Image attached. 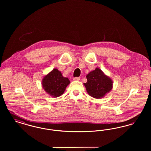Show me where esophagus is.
<instances>
[{"label": "esophagus", "mask_w": 151, "mask_h": 151, "mask_svg": "<svg viewBox=\"0 0 151 151\" xmlns=\"http://www.w3.org/2000/svg\"><path fill=\"white\" fill-rule=\"evenodd\" d=\"M79 80H80V78H74L73 79V81H79Z\"/></svg>", "instance_id": "1"}]
</instances>
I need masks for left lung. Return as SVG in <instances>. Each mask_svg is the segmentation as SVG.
<instances>
[{
    "mask_svg": "<svg viewBox=\"0 0 151 151\" xmlns=\"http://www.w3.org/2000/svg\"><path fill=\"white\" fill-rule=\"evenodd\" d=\"M87 82L84 83L88 94L96 99L103 98L113 88L112 79L105 75L99 68L86 75Z\"/></svg>",
    "mask_w": 151,
    "mask_h": 151,
    "instance_id": "left-lung-1",
    "label": "left lung"
}]
</instances>
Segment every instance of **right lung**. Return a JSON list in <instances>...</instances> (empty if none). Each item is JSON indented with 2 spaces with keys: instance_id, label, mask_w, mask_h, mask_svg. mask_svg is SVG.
<instances>
[{
  "instance_id": "1",
  "label": "right lung",
  "mask_w": 151,
  "mask_h": 151,
  "mask_svg": "<svg viewBox=\"0 0 151 151\" xmlns=\"http://www.w3.org/2000/svg\"><path fill=\"white\" fill-rule=\"evenodd\" d=\"M70 83L68 78L63 77L57 68L43 76L42 86L45 91L52 97H58L65 92L66 87Z\"/></svg>"
}]
</instances>
